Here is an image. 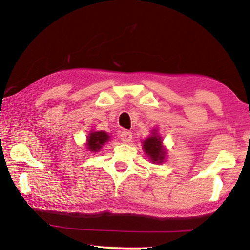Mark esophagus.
Listing matches in <instances>:
<instances>
[{"label": "esophagus", "mask_w": 250, "mask_h": 250, "mask_svg": "<svg viewBox=\"0 0 250 250\" xmlns=\"http://www.w3.org/2000/svg\"><path fill=\"white\" fill-rule=\"evenodd\" d=\"M131 139H132V133H131L130 131H123V132L120 133V140H122L123 143L131 142Z\"/></svg>", "instance_id": "34e87169"}]
</instances>
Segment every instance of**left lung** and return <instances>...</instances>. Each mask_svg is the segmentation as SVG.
<instances>
[{"label":"left lung","mask_w":250,"mask_h":250,"mask_svg":"<svg viewBox=\"0 0 250 250\" xmlns=\"http://www.w3.org/2000/svg\"><path fill=\"white\" fill-rule=\"evenodd\" d=\"M143 150H144L145 155L151 163L153 164H162L167 159V150L163 145V138L161 134L158 133L157 128H153L151 131V134L146 139L142 142Z\"/></svg>","instance_id":"left-lung-1"}]
</instances>
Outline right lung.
<instances>
[{
    "mask_svg": "<svg viewBox=\"0 0 250 250\" xmlns=\"http://www.w3.org/2000/svg\"><path fill=\"white\" fill-rule=\"evenodd\" d=\"M111 138V136L105 131H89L86 139V148L91 152H99Z\"/></svg>",
    "mask_w": 250,
    "mask_h": 250,
    "instance_id": "right-lung-1",
    "label": "right lung"
}]
</instances>
